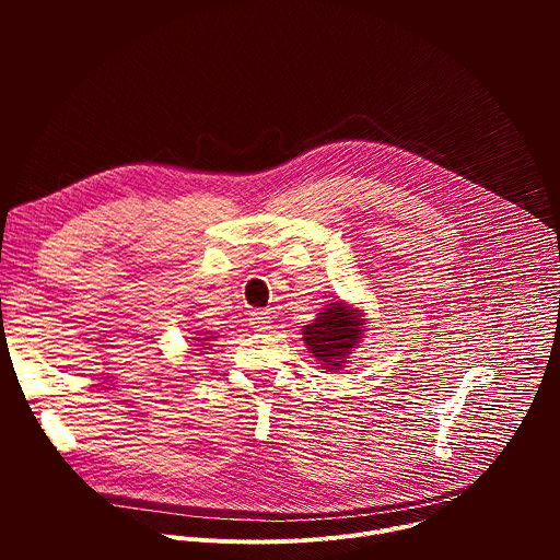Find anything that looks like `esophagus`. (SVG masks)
<instances>
[{
  "mask_svg": "<svg viewBox=\"0 0 560 560\" xmlns=\"http://www.w3.org/2000/svg\"><path fill=\"white\" fill-rule=\"evenodd\" d=\"M248 322H250V326H253L255 330L264 332V330H268L270 324H272V314H270L268 310H255V312H250Z\"/></svg>",
  "mask_w": 560,
  "mask_h": 560,
  "instance_id": "esophagus-1",
  "label": "esophagus"
}]
</instances>
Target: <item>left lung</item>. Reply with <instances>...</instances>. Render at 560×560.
<instances>
[{
  "label": "left lung",
  "mask_w": 560,
  "mask_h": 560,
  "mask_svg": "<svg viewBox=\"0 0 560 560\" xmlns=\"http://www.w3.org/2000/svg\"><path fill=\"white\" fill-rule=\"evenodd\" d=\"M363 322L359 310L346 303H330L316 314L314 324L303 326V341L312 357L322 361V368L335 372L346 365L350 350L361 341Z\"/></svg>",
  "instance_id": "left-lung-1"
}]
</instances>
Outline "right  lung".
Returning a JSON list of instances; mask_svg holds the SVG:
<instances>
[{
    "label": "right lung",
    "instance_id": "add662e5",
    "mask_svg": "<svg viewBox=\"0 0 560 560\" xmlns=\"http://www.w3.org/2000/svg\"><path fill=\"white\" fill-rule=\"evenodd\" d=\"M203 335V332H201ZM195 341H199V346H203L206 341H210V337H203V339H195ZM206 346H210V343H206Z\"/></svg>",
    "mask_w": 560,
    "mask_h": 560
}]
</instances>
